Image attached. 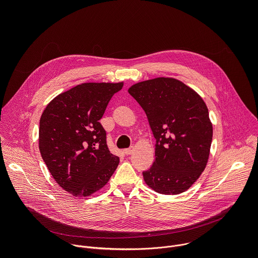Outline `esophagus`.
I'll use <instances>...</instances> for the list:
<instances>
[{
	"label": "esophagus",
	"mask_w": 258,
	"mask_h": 258,
	"mask_svg": "<svg viewBox=\"0 0 258 258\" xmlns=\"http://www.w3.org/2000/svg\"><path fill=\"white\" fill-rule=\"evenodd\" d=\"M135 151V148L134 147H131V148H128V149H124V153L126 154V155H131V154H133V152Z\"/></svg>",
	"instance_id": "1"
}]
</instances>
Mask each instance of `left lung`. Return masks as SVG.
Here are the masks:
<instances>
[{"label":"left lung","instance_id":"left-lung-1","mask_svg":"<svg viewBox=\"0 0 258 258\" xmlns=\"http://www.w3.org/2000/svg\"><path fill=\"white\" fill-rule=\"evenodd\" d=\"M127 92L143 108L156 139L155 160L143 172L145 182L164 195L187 191L210 153L213 130L204 100L173 78L140 82Z\"/></svg>","mask_w":258,"mask_h":258}]
</instances>
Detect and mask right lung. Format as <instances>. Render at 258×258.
I'll use <instances>...</instances> for the list:
<instances>
[{
	"mask_svg": "<svg viewBox=\"0 0 258 258\" xmlns=\"http://www.w3.org/2000/svg\"><path fill=\"white\" fill-rule=\"evenodd\" d=\"M119 83H85L56 96L40 119L39 148L58 185L88 197L102 189L119 163L110 153L100 123Z\"/></svg>",
	"mask_w": 258,
	"mask_h": 258,
	"instance_id": "right-lung-1",
	"label": "right lung"
}]
</instances>
